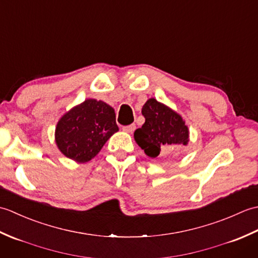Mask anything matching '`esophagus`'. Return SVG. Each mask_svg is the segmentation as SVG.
<instances>
[{"label":"esophagus","mask_w":258,"mask_h":258,"mask_svg":"<svg viewBox=\"0 0 258 258\" xmlns=\"http://www.w3.org/2000/svg\"><path fill=\"white\" fill-rule=\"evenodd\" d=\"M135 127H136L135 124H131V125H127V126H123L122 130L126 133H133Z\"/></svg>","instance_id":"34e87169"}]
</instances>
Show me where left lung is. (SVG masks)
I'll list each match as a JSON object with an SVG mask.
<instances>
[{"instance_id": "obj_1", "label": "left lung", "mask_w": 258, "mask_h": 258, "mask_svg": "<svg viewBox=\"0 0 258 258\" xmlns=\"http://www.w3.org/2000/svg\"><path fill=\"white\" fill-rule=\"evenodd\" d=\"M142 114L145 123L135 131L134 140L147 156L155 158L188 144L187 125L171 107L150 98L143 105Z\"/></svg>"}]
</instances>
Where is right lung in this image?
<instances>
[{"mask_svg":"<svg viewBox=\"0 0 258 258\" xmlns=\"http://www.w3.org/2000/svg\"><path fill=\"white\" fill-rule=\"evenodd\" d=\"M117 131L114 108L105 102L89 98L59 118L55 142L62 154L85 163L95 157Z\"/></svg>","mask_w":258,"mask_h":258,"instance_id":"right-lung-1","label":"right lung"}]
</instances>
